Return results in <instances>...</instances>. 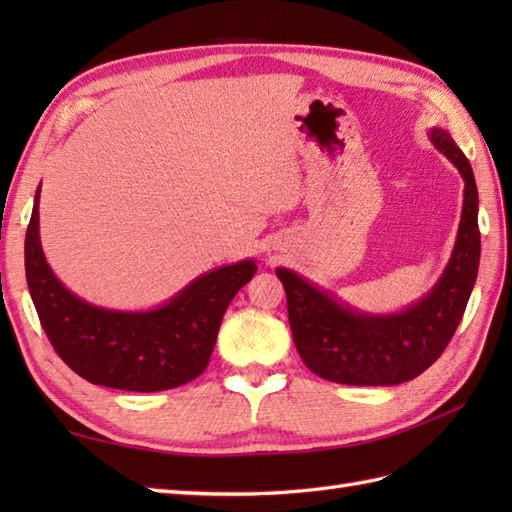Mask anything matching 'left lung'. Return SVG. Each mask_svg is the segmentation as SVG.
<instances>
[{"instance_id":"8db88e82","label":"left lung","mask_w":512,"mask_h":512,"mask_svg":"<svg viewBox=\"0 0 512 512\" xmlns=\"http://www.w3.org/2000/svg\"><path fill=\"white\" fill-rule=\"evenodd\" d=\"M429 140L460 171L464 202L449 264L427 295L398 312L374 314L347 306L295 270H275L286 288L290 330L301 361L332 383H407L438 361L462 321L480 268V198L471 162L449 132L433 127Z\"/></svg>"}]
</instances>
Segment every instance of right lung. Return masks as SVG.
I'll use <instances>...</instances> for the list:
<instances>
[{
  "instance_id": "right-lung-1",
  "label": "right lung",
  "mask_w": 512,
  "mask_h": 512,
  "mask_svg": "<svg viewBox=\"0 0 512 512\" xmlns=\"http://www.w3.org/2000/svg\"><path fill=\"white\" fill-rule=\"evenodd\" d=\"M39 193L26 231V279L39 321L63 363L92 385L165 391L200 376L228 303L257 273L255 259L213 268L149 310H112L76 297L46 262Z\"/></svg>"
}]
</instances>
